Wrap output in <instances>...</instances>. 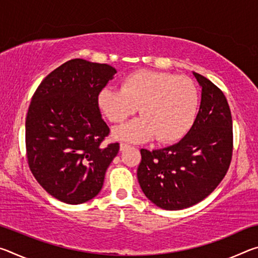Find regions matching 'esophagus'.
I'll use <instances>...</instances> for the list:
<instances>
[{
    "instance_id": "esophagus-1",
    "label": "esophagus",
    "mask_w": 258,
    "mask_h": 258,
    "mask_svg": "<svg viewBox=\"0 0 258 258\" xmlns=\"http://www.w3.org/2000/svg\"><path fill=\"white\" fill-rule=\"evenodd\" d=\"M130 148V145H127V143H120V146H119V149H120V151H125V150H127Z\"/></svg>"
}]
</instances>
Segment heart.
<instances>
[{"mask_svg":"<svg viewBox=\"0 0 258 258\" xmlns=\"http://www.w3.org/2000/svg\"><path fill=\"white\" fill-rule=\"evenodd\" d=\"M199 103L198 89L184 76L154 71L128 74L119 87L104 86L98 106L111 123H123L139 110L143 115L113 131L115 138L133 142L157 135L160 142L181 139L195 123Z\"/></svg>","mask_w":258,"mask_h":258,"instance_id":"b5f03b06","label":"heart"}]
</instances>
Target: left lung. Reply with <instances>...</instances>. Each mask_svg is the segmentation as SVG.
<instances>
[{"instance_id": "1", "label": "left lung", "mask_w": 258, "mask_h": 258, "mask_svg": "<svg viewBox=\"0 0 258 258\" xmlns=\"http://www.w3.org/2000/svg\"><path fill=\"white\" fill-rule=\"evenodd\" d=\"M198 115L180 142L163 149H141L138 180L146 197L166 211L202 202L223 180L232 158V117L225 95L200 74Z\"/></svg>"}]
</instances>
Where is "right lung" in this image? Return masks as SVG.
Returning a JSON list of instances; mask_svg holds the SVG:
<instances>
[{
    "instance_id": "1",
    "label": "right lung",
    "mask_w": 258,
    "mask_h": 258,
    "mask_svg": "<svg viewBox=\"0 0 258 258\" xmlns=\"http://www.w3.org/2000/svg\"><path fill=\"white\" fill-rule=\"evenodd\" d=\"M116 73L107 63L73 59L50 73L33 95L26 117L28 165L60 202L94 198L118 154L119 143L101 145L110 130L98 106L99 91Z\"/></svg>"
}]
</instances>
